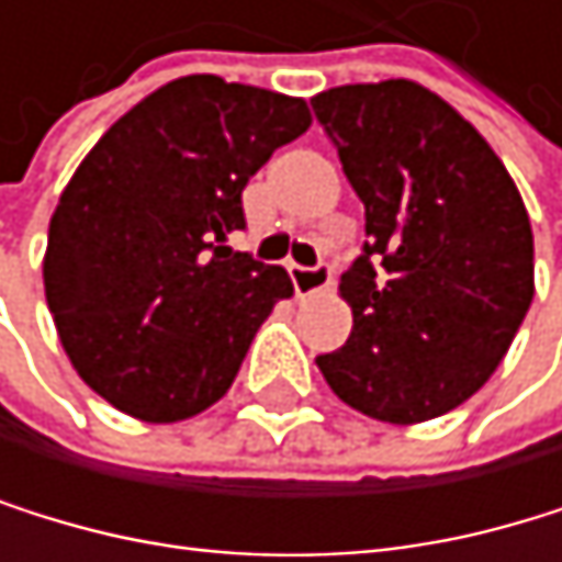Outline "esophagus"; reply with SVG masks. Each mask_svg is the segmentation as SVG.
I'll return each mask as SVG.
<instances>
[{
    "mask_svg": "<svg viewBox=\"0 0 562 562\" xmlns=\"http://www.w3.org/2000/svg\"><path fill=\"white\" fill-rule=\"evenodd\" d=\"M290 276H293V286L300 296H313V293H323L330 283H334V269L327 262H316V266H290Z\"/></svg>",
    "mask_w": 562,
    "mask_h": 562,
    "instance_id": "1",
    "label": "esophagus"
}]
</instances>
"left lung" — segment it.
Wrapping results in <instances>:
<instances>
[{
    "mask_svg": "<svg viewBox=\"0 0 562 562\" xmlns=\"http://www.w3.org/2000/svg\"><path fill=\"white\" fill-rule=\"evenodd\" d=\"M310 103L367 228L340 276L353 330L316 363L367 418H438L492 378L532 303L526 205L485 137L415 80L334 87Z\"/></svg>",
    "mask_w": 562,
    "mask_h": 562,
    "instance_id": "1",
    "label": "left lung"
}]
</instances>
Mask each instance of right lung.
Segmentation results:
<instances>
[{"instance_id":"add662e5","label":"right lung","mask_w":562,"mask_h":562,"mask_svg":"<svg viewBox=\"0 0 562 562\" xmlns=\"http://www.w3.org/2000/svg\"><path fill=\"white\" fill-rule=\"evenodd\" d=\"M310 127L300 97L195 74L106 131L49 218L46 303L77 374L117 412L171 425L212 407L279 300L283 266L232 252L243 188Z\"/></svg>"}]
</instances>
